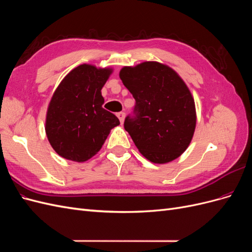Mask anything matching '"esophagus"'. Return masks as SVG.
Segmentation results:
<instances>
[{
    "label": "esophagus",
    "mask_w": 252,
    "mask_h": 252,
    "mask_svg": "<svg viewBox=\"0 0 252 252\" xmlns=\"http://www.w3.org/2000/svg\"><path fill=\"white\" fill-rule=\"evenodd\" d=\"M117 117L119 118L121 124H123L124 123V119H125V113L124 112H118L117 113Z\"/></svg>",
    "instance_id": "esophagus-1"
}]
</instances>
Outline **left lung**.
Here are the masks:
<instances>
[{"mask_svg": "<svg viewBox=\"0 0 252 252\" xmlns=\"http://www.w3.org/2000/svg\"><path fill=\"white\" fill-rule=\"evenodd\" d=\"M120 78L135 100V117L125 130L141 154L156 164L169 163L184 152L195 130L193 96L171 67L149 61L125 66Z\"/></svg>", "mask_w": 252, "mask_h": 252, "instance_id": "8db88e82", "label": "left lung"}]
</instances>
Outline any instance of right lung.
<instances>
[{
	"label": "right lung",
	"mask_w": 252,
	"mask_h": 252,
	"mask_svg": "<svg viewBox=\"0 0 252 252\" xmlns=\"http://www.w3.org/2000/svg\"><path fill=\"white\" fill-rule=\"evenodd\" d=\"M112 71L82 64L59 84L48 105L45 131L60 157L86 162L100 151L111 129L120 125L119 119L102 107L101 90Z\"/></svg>",
	"instance_id": "add662e5"
}]
</instances>
